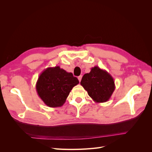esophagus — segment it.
Here are the masks:
<instances>
[{"label": "esophagus", "mask_w": 152, "mask_h": 152, "mask_svg": "<svg viewBox=\"0 0 152 152\" xmlns=\"http://www.w3.org/2000/svg\"><path fill=\"white\" fill-rule=\"evenodd\" d=\"M82 75H80V76L78 77V79H79V82H80V81H81V80H82Z\"/></svg>", "instance_id": "1"}]
</instances>
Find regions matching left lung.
I'll return each instance as SVG.
<instances>
[{"label": "left lung", "mask_w": 152, "mask_h": 152, "mask_svg": "<svg viewBox=\"0 0 152 152\" xmlns=\"http://www.w3.org/2000/svg\"><path fill=\"white\" fill-rule=\"evenodd\" d=\"M80 84L96 103L107 102L115 89L112 76L97 66L84 75Z\"/></svg>", "instance_id": "1"}]
</instances>
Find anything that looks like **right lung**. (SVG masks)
Wrapping results in <instances>:
<instances>
[{
    "instance_id": "add662e5",
    "label": "right lung",
    "mask_w": 152,
    "mask_h": 152,
    "mask_svg": "<svg viewBox=\"0 0 152 152\" xmlns=\"http://www.w3.org/2000/svg\"><path fill=\"white\" fill-rule=\"evenodd\" d=\"M79 80L72 73L59 66L47 68L40 73L36 83V90L40 98L48 107H60Z\"/></svg>"
}]
</instances>
